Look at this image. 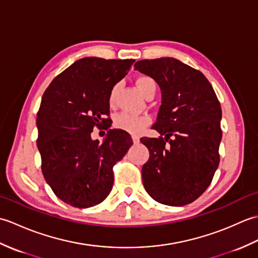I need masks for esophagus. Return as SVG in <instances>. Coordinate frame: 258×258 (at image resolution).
I'll use <instances>...</instances> for the list:
<instances>
[{"label": "esophagus", "instance_id": "esophagus-1", "mask_svg": "<svg viewBox=\"0 0 258 258\" xmlns=\"http://www.w3.org/2000/svg\"><path fill=\"white\" fill-rule=\"evenodd\" d=\"M132 140H133V143L134 144H139L140 143V139L138 136H132Z\"/></svg>", "mask_w": 258, "mask_h": 258}]
</instances>
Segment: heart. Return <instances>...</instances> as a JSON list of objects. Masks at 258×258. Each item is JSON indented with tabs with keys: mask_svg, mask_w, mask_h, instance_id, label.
<instances>
[{
	"mask_svg": "<svg viewBox=\"0 0 258 258\" xmlns=\"http://www.w3.org/2000/svg\"><path fill=\"white\" fill-rule=\"evenodd\" d=\"M136 85L145 97L154 95L156 92V82L149 75H141L136 79ZM118 92V84H115L108 95V102L114 105ZM151 124V117L147 115H134L130 113H119L114 118V126L130 134H140Z\"/></svg>",
	"mask_w": 258,
	"mask_h": 258,
	"instance_id": "obj_1",
	"label": "heart"
}]
</instances>
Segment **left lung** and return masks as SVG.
<instances>
[{
    "label": "left lung",
    "mask_w": 258,
    "mask_h": 258,
    "mask_svg": "<svg viewBox=\"0 0 258 258\" xmlns=\"http://www.w3.org/2000/svg\"><path fill=\"white\" fill-rule=\"evenodd\" d=\"M134 68L162 91L153 126L161 136L141 139L150 151L142 168L144 187L162 204H189L210 186L220 164V101L204 74L176 58L142 59Z\"/></svg>",
    "instance_id": "obj_1"
}]
</instances>
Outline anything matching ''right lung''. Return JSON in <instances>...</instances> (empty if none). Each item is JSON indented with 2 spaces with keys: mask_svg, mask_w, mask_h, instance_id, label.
<instances>
[{
  "mask_svg": "<svg viewBox=\"0 0 258 258\" xmlns=\"http://www.w3.org/2000/svg\"><path fill=\"white\" fill-rule=\"evenodd\" d=\"M134 62L81 58L43 94L36 118L42 173L54 194L71 206L87 208L105 200L114 182L113 166L133 145L122 130H109L102 144L91 133L111 126L109 92Z\"/></svg>",
  "mask_w": 258,
  "mask_h": 258,
  "instance_id": "right-lung-1",
  "label": "right lung"
}]
</instances>
